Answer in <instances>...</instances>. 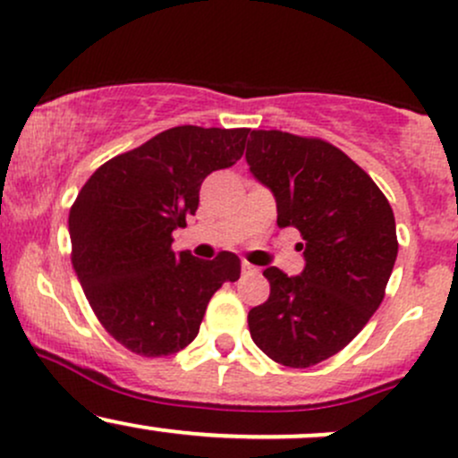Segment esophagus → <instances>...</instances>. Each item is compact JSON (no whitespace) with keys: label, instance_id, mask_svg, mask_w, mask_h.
Returning a JSON list of instances; mask_svg holds the SVG:
<instances>
[{"label":"esophagus","instance_id":"34e87169","mask_svg":"<svg viewBox=\"0 0 458 458\" xmlns=\"http://www.w3.org/2000/svg\"><path fill=\"white\" fill-rule=\"evenodd\" d=\"M241 271H243V276H254V274H259V267H254V265H250V263H243L241 265Z\"/></svg>","mask_w":458,"mask_h":458}]
</instances>
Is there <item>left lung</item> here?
Masks as SVG:
<instances>
[{"label":"left lung","mask_w":458,"mask_h":458,"mask_svg":"<svg viewBox=\"0 0 458 458\" xmlns=\"http://www.w3.org/2000/svg\"><path fill=\"white\" fill-rule=\"evenodd\" d=\"M245 160L276 198L280 228H298L304 269L263 271L267 302L248 313L252 341L276 363L310 368L363 330L398 256L394 210L354 160L321 139L252 130Z\"/></svg>","instance_id":"left-lung-1"}]
</instances>
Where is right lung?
Listing matches in <instances>:
<instances>
[{"instance_id": "1", "label": "right lung", "mask_w": 458, "mask_h": 458, "mask_svg": "<svg viewBox=\"0 0 458 458\" xmlns=\"http://www.w3.org/2000/svg\"><path fill=\"white\" fill-rule=\"evenodd\" d=\"M248 128L178 125L114 156L87 180L69 210L72 263L99 324L140 356H169L199 333L206 306L241 260L172 250L208 174L243 156Z\"/></svg>"}]
</instances>
